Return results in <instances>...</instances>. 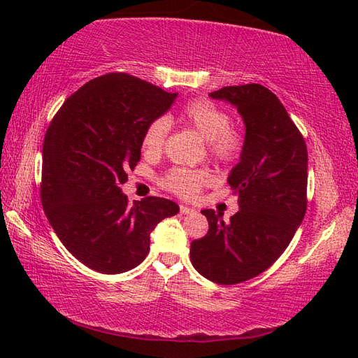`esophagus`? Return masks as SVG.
I'll list each match as a JSON object with an SVG mask.
<instances>
[{
    "instance_id": "34e87169",
    "label": "esophagus",
    "mask_w": 358,
    "mask_h": 358,
    "mask_svg": "<svg viewBox=\"0 0 358 358\" xmlns=\"http://www.w3.org/2000/svg\"><path fill=\"white\" fill-rule=\"evenodd\" d=\"M180 212L183 215H189V214H195V209H191V208H187V206H180Z\"/></svg>"
}]
</instances>
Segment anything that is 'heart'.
<instances>
[{"label": "heart", "instance_id": "heart-1", "mask_svg": "<svg viewBox=\"0 0 358 358\" xmlns=\"http://www.w3.org/2000/svg\"><path fill=\"white\" fill-rule=\"evenodd\" d=\"M180 120L195 129L204 140H208L209 155L222 164L238 162L245 150L246 136L241 127L231 124V115L223 108L206 98H195L181 110ZM171 121L167 117H158L146 126L141 136V149L148 157H158L164 149ZM212 181L208 169H191L175 166L162 178V186L180 199L191 200L200 194L204 186Z\"/></svg>", "mask_w": 358, "mask_h": 358}]
</instances>
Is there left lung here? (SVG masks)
Returning <instances> with one entry per match:
<instances>
[{"label":"left lung","mask_w":358,"mask_h":358,"mask_svg":"<svg viewBox=\"0 0 358 358\" xmlns=\"http://www.w3.org/2000/svg\"><path fill=\"white\" fill-rule=\"evenodd\" d=\"M232 103L246 124V144L227 183L240 210L229 222L201 210L209 231L191 243V262L218 285L260 275L291 243L308 206V149L285 106L262 85L226 86L209 94Z\"/></svg>","instance_id":"8db88e82"}]
</instances>
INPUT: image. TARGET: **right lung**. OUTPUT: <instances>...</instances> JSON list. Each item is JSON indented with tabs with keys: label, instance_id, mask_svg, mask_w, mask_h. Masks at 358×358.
<instances>
[{
	"label": "right lung",
	"instance_id": "1",
	"mask_svg": "<svg viewBox=\"0 0 358 358\" xmlns=\"http://www.w3.org/2000/svg\"><path fill=\"white\" fill-rule=\"evenodd\" d=\"M177 94L129 73L90 80L63 103L45 131L41 203L64 248L101 273L134 269L150 232L180 210L162 196L131 204L121 192L140 162L141 136Z\"/></svg>",
	"mask_w": 358,
	"mask_h": 358
}]
</instances>
